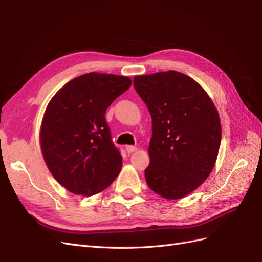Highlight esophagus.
Returning a JSON list of instances; mask_svg holds the SVG:
<instances>
[{
  "label": "esophagus",
  "instance_id": "34e87169",
  "mask_svg": "<svg viewBox=\"0 0 262 262\" xmlns=\"http://www.w3.org/2000/svg\"><path fill=\"white\" fill-rule=\"evenodd\" d=\"M138 148L136 147V146H132V145H126L125 146V150H126V153H133V152H136Z\"/></svg>",
  "mask_w": 262,
  "mask_h": 262
}]
</instances>
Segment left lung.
I'll return each instance as SVG.
<instances>
[{"label":"left lung","mask_w":262,"mask_h":262,"mask_svg":"<svg viewBox=\"0 0 262 262\" xmlns=\"http://www.w3.org/2000/svg\"><path fill=\"white\" fill-rule=\"evenodd\" d=\"M133 85L152 117L147 185L165 199H181L215 164L222 138L217 110L199 84L176 71L136 76Z\"/></svg>","instance_id":"left-lung-1"}]
</instances>
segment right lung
Returning <instances> with one entry per match:
<instances>
[{
	"mask_svg": "<svg viewBox=\"0 0 262 262\" xmlns=\"http://www.w3.org/2000/svg\"><path fill=\"white\" fill-rule=\"evenodd\" d=\"M131 83L126 76L87 73L63 86L47 107L42 155L55 180L72 193L96 194L120 172L122 157L105 114Z\"/></svg>",
	"mask_w": 262,
	"mask_h": 262,
	"instance_id": "obj_1",
	"label": "right lung"
}]
</instances>
